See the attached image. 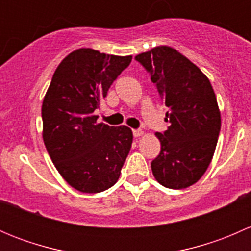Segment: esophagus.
Listing matches in <instances>:
<instances>
[{
    "mask_svg": "<svg viewBox=\"0 0 251 251\" xmlns=\"http://www.w3.org/2000/svg\"><path fill=\"white\" fill-rule=\"evenodd\" d=\"M132 133H133V137H140V136L143 135V131H142V130H133Z\"/></svg>",
    "mask_w": 251,
    "mask_h": 251,
    "instance_id": "1",
    "label": "esophagus"
}]
</instances>
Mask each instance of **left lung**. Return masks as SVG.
<instances>
[{
	"mask_svg": "<svg viewBox=\"0 0 251 251\" xmlns=\"http://www.w3.org/2000/svg\"><path fill=\"white\" fill-rule=\"evenodd\" d=\"M165 103L168 130L155 133L161 144L151 161L154 177L166 188L183 189L201 179L211 163L221 115L209 78L196 64L168 46L136 55Z\"/></svg>",
	"mask_w": 251,
	"mask_h": 251,
	"instance_id": "obj_1",
	"label": "left lung"
}]
</instances>
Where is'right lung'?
I'll use <instances>...</instances> for the list:
<instances>
[{"mask_svg":"<svg viewBox=\"0 0 251 251\" xmlns=\"http://www.w3.org/2000/svg\"><path fill=\"white\" fill-rule=\"evenodd\" d=\"M131 59L92 48L74 50L58 65L44 98L45 146L58 173L82 193L114 186L131 149V128L98 124L93 114Z\"/></svg>","mask_w":251,"mask_h":251,"instance_id":"1","label":"right lung"}]
</instances>
